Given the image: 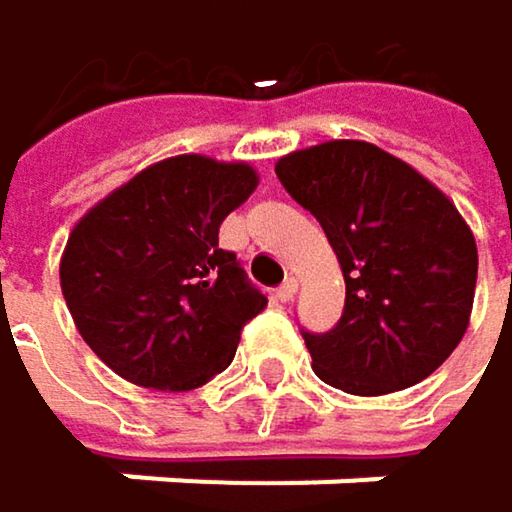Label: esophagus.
<instances>
[{
	"mask_svg": "<svg viewBox=\"0 0 512 512\" xmlns=\"http://www.w3.org/2000/svg\"><path fill=\"white\" fill-rule=\"evenodd\" d=\"M296 293H299V284L290 277V280H284V284L277 287V293H274V296H277L280 302H293V299H296Z\"/></svg>",
	"mask_w": 512,
	"mask_h": 512,
	"instance_id": "1",
	"label": "esophagus"
}]
</instances>
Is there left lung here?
<instances>
[{
  "mask_svg": "<svg viewBox=\"0 0 512 512\" xmlns=\"http://www.w3.org/2000/svg\"><path fill=\"white\" fill-rule=\"evenodd\" d=\"M277 180L317 216L345 274L342 320L302 332L314 372L357 397L412 388L464 339L476 241L430 180L363 140L290 152Z\"/></svg>",
  "mask_w": 512,
  "mask_h": 512,
  "instance_id": "left-lung-1",
  "label": "left lung"
}]
</instances>
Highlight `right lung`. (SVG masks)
Returning <instances> with one entry per match:
<instances>
[{"instance_id": "obj_1", "label": "right lung", "mask_w": 512, "mask_h": 512, "mask_svg": "<svg viewBox=\"0 0 512 512\" xmlns=\"http://www.w3.org/2000/svg\"><path fill=\"white\" fill-rule=\"evenodd\" d=\"M256 186L244 161L176 155L75 222L60 290L75 329L115 375L192 391L232 363L244 323L268 299L219 247V225Z\"/></svg>"}]
</instances>
